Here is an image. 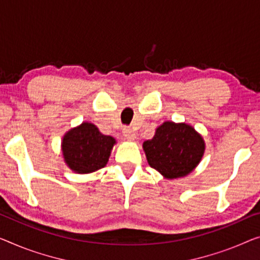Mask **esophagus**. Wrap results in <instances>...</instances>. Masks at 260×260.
<instances>
[{
	"instance_id": "1",
	"label": "esophagus",
	"mask_w": 260,
	"mask_h": 260,
	"mask_svg": "<svg viewBox=\"0 0 260 260\" xmlns=\"http://www.w3.org/2000/svg\"><path fill=\"white\" fill-rule=\"evenodd\" d=\"M122 134H123V137H125V139H127V140L132 141L135 139V132L132 128H129V127H123Z\"/></svg>"
}]
</instances>
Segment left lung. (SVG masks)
<instances>
[{
	"mask_svg": "<svg viewBox=\"0 0 260 260\" xmlns=\"http://www.w3.org/2000/svg\"><path fill=\"white\" fill-rule=\"evenodd\" d=\"M147 161L168 180L184 177L202 160L205 143L188 123L166 121L155 131L153 139L143 142Z\"/></svg>",
	"mask_w": 260,
	"mask_h": 260,
	"instance_id": "1",
	"label": "left lung"
}]
</instances>
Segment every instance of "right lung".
<instances>
[{"label":"right lung","mask_w":260,"mask_h":260,"mask_svg":"<svg viewBox=\"0 0 260 260\" xmlns=\"http://www.w3.org/2000/svg\"><path fill=\"white\" fill-rule=\"evenodd\" d=\"M115 139L100 133L91 122L70 129L61 141V152L68 167L77 174H88L105 167Z\"/></svg>","instance_id":"1"}]
</instances>
